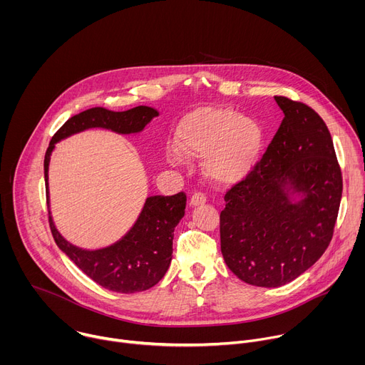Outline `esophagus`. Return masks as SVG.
<instances>
[{"mask_svg": "<svg viewBox=\"0 0 365 365\" xmlns=\"http://www.w3.org/2000/svg\"><path fill=\"white\" fill-rule=\"evenodd\" d=\"M206 203V196L203 193H193L192 197H190V202L189 205L192 207H197V206H202Z\"/></svg>", "mask_w": 365, "mask_h": 365, "instance_id": "obj_1", "label": "esophagus"}]
</instances>
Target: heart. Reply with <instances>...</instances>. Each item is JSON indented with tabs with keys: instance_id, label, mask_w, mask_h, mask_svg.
<instances>
[{
	"instance_id": "1",
	"label": "heart",
	"mask_w": 365,
	"mask_h": 365,
	"mask_svg": "<svg viewBox=\"0 0 365 365\" xmlns=\"http://www.w3.org/2000/svg\"><path fill=\"white\" fill-rule=\"evenodd\" d=\"M176 147L190 159L205 158L206 176L218 185H232L250 175L263 148L262 125L230 107H206L190 113L176 130ZM173 165L182 162L175 151Z\"/></svg>"
}]
</instances>
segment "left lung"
<instances>
[{"mask_svg":"<svg viewBox=\"0 0 365 365\" xmlns=\"http://www.w3.org/2000/svg\"><path fill=\"white\" fill-rule=\"evenodd\" d=\"M284 118L250 175L225 193L220 217L228 269L258 287H280L314 266L338 218L342 175L331 133L310 107L274 96Z\"/></svg>","mask_w":365,"mask_h":365,"instance_id":"8db88e82","label":"left lung"}]
</instances>
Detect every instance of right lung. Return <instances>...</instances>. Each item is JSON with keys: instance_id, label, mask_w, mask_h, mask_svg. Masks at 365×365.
<instances>
[{"instance_id": "1", "label": "right lung", "mask_w": 365, "mask_h": 365, "mask_svg": "<svg viewBox=\"0 0 365 365\" xmlns=\"http://www.w3.org/2000/svg\"><path fill=\"white\" fill-rule=\"evenodd\" d=\"M159 113L135 107L114 113L95 107L69 118L51 138L44 155L46 199L48 205V163L55 144L89 128H107L118 134H135ZM186 195L150 196L131 230L117 242L99 250H83L68 242L56 230L48 211V224L58 247L95 283L117 293L144 292L166 274L173 254L175 228L185 215Z\"/></svg>"}]
</instances>
